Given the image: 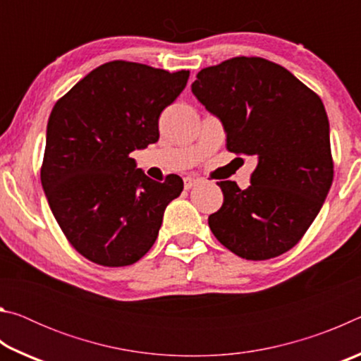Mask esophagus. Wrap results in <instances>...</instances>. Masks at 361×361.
<instances>
[{
  "label": "esophagus",
  "mask_w": 361,
  "mask_h": 361,
  "mask_svg": "<svg viewBox=\"0 0 361 361\" xmlns=\"http://www.w3.org/2000/svg\"><path fill=\"white\" fill-rule=\"evenodd\" d=\"M183 183H185V189H191L192 186H195L199 183L197 178H192V176H185V180H183Z\"/></svg>",
  "instance_id": "34e87169"
}]
</instances>
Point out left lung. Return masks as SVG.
<instances>
[{"label":"left lung","mask_w":361,"mask_h":361,"mask_svg":"<svg viewBox=\"0 0 361 361\" xmlns=\"http://www.w3.org/2000/svg\"><path fill=\"white\" fill-rule=\"evenodd\" d=\"M192 94L221 119L226 148L258 157L252 185L219 181L209 216L216 239L245 259H271L302 239L333 183L329 122L314 90L261 57H234L197 73Z\"/></svg>","instance_id":"8db88e82"}]
</instances>
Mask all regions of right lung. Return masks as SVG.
<instances>
[{
    "label": "right lung",
    "instance_id": "add662e5",
    "mask_svg": "<svg viewBox=\"0 0 361 361\" xmlns=\"http://www.w3.org/2000/svg\"><path fill=\"white\" fill-rule=\"evenodd\" d=\"M169 73L113 60L84 76L49 116L41 183L68 242L106 267L130 266L156 242L166 207L183 191L178 175L157 183L130 152L159 140V116L186 87Z\"/></svg>",
    "mask_w": 361,
    "mask_h": 361
}]
</instances>
